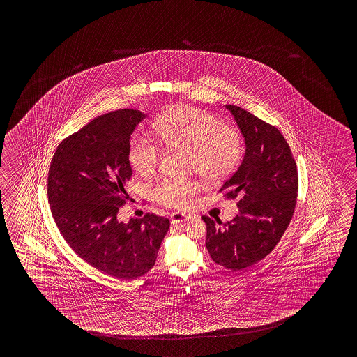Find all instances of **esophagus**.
<instances>
[{
  "label": "esophagus",
  "mask_w": 357,
  "mask_h": 357,
  "mask_svg": "<svg viewBox=\"0 0 357 357\" xmlns=\"http://www.w3.org/2000/svg\"><path fill=\"white\" fill-rule=\"evenodd\" d=\"M191 217L188 214H183V213L176 212L171 214V223L172 225H180L183 223L185 220H189Z\"/></svg>",
  "instance_id": "34e87169"
}]
</instances>
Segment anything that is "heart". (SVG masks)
<instances>
[{
    "label": "heart",
    "instance_id": "heart-1",
    "mask_svg": "<svg viewBox=\"0 0 357 357\" xmlns=\"http://www.w3.org/2000/svg\"><path fill=\"white\" fill-rule=\"evenodd\" d=\"M163 144L188 153V163L206 181L218 182L231 175L243 155V140L235 130L195 108L178 107L160 114L154 122ZM160 149L145 134H137L129 145V162L140 176H151L158 166ZM199 191L195 180L163 178L152 190L153 197L171 208H186Z\"/></svg>",
    "mask_w": 357,
    "mask_h": 357
}]
</instances>
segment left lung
I'll use <instances>...</instances> for the list:
<instances>
[{"label": "left lung", "mask_w": 357, "mask_h": 357, "mask_svg": "<svg viewBox=\"0 0 357 357\" xmlns=\"http://www.w3.org/2000/svg\"><path fill=\"white\" fill-rule=\"evenodd\" d=\"M245 143L243 162L220 188L225 197L238 199L235 218L202 217L206 225L208 252L231 271L257 264L280 243L296 205L297 168L280 130L241 107L226 105Z\"/></svg>", "instance_id": "left-lung-1"}]
</instances>
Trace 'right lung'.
Listing matches in <instances>:
<instances>
[{"mask_svg": "<svg viewBox=\"0 0 357 357\" xmlns=\"http://www.w3.org/2000/svg\"><path fill=\"white\" fill-rule=\"evenodd\" d=\"M146 114L119 109L99 116L57 146L48 172V202L61 235L80 258L102 273L134 280L155 264L169 220L117 218L132 175L131 134Z\"/></svg>", "mask_w": 357, "mask_h": 357, "instance_id": "right-lung-1", "label": "right lung"}]
</instances>
